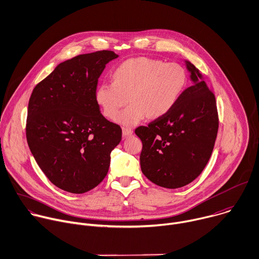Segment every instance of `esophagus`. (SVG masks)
<instances>
[{
    "mask_svg": "<svg viewBox=\"0 0 259 259\" xmlns=\"http://www.w3.org/2000/svg\"><path fill=\"white\" fill-rule=\"evenodd\" d=\"M133 130L132 128H128V127H122V136L123 138H126V137H130L133 135Z\"/></svg>",
    "mask_w": 259,
    "mask_h": 259,
    "instance_id": "34e87169",
    "label": "esophagus"
}]
</instances>
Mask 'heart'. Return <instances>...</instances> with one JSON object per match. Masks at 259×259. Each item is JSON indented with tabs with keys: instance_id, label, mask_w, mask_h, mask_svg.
Instances as JSON below:
<instances>
[{
	"instance_id": "b5f03b06",
	"label": "heart",
	"mask_w": 259,
	"mask_h": 259,
	"mask_svg": "<svg viewBox=\"0 0 259 259\" xmlns=\"http://www.w3.org/2000/svg\"><path fill=\"white\" fill-rule=\"evenodd\" d=\"M187 83L185 68L176 62L138 57L119 64L112 72V82H102L95 100L102 113L115 119L127 102L131 104L116 119L124 126H134L148 116L158 118L170 111Z\"/></svg>"
}]
</instances>
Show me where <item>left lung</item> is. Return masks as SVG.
<instances>
[{"label": "left lung", "instance_id": "left-lung-1", "mask_svg": "<svg viewBox=\"0 0 259 259\" xmlns=\"http://www.w3.org/2000/svg\"><path fill=\"white\" fill-rule=\"evenodd\" d=\"M193 82L165 115L136 128L143 143L142 172L157 186L177 189L193 182L207 164L219 130L213 93L188 60Z\"/></svg>", "mask_w": 259, "mask_h": 259}]
</instances>
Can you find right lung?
<instances>
[{
    "instance_id": "obj_1",
    "label": "right lung",
    "mask_w": 259,
    "mask_h": 259,
    "mask_svg": "<svg viewBox=\"0 0 259 259\" xmlns=\"http://www.w3.org/2000/svg\"><path fill=\"white\" fill-rule=\"evenodd\" d=\"M117 57L106 50L73 57L31 93L27 144L42 172L61 190L85 193L108 172L110 153L122 132L101 114L95 92L106 64Z\"/></svg>"
}]
</instances>
